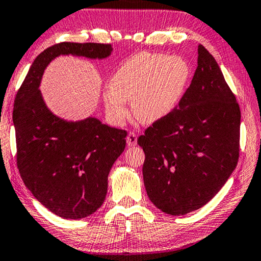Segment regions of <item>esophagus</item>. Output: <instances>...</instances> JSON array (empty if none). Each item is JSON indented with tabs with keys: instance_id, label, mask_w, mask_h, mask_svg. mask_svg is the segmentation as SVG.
Returning <instances> with one entry per match:
<instances>
[{
	"instance_id": "34e87169",
	"label": "esophagus",
	"mask_w": 261,
	"mask_h": 261,
	"mask_svg": "<svg viewBox=\"0 0 261 261\" xmlns=\"http://www.w3.org/2000/svg\"><path fill=\"white\" fill-rule=\"evenodd\" d=\"M126 143L129 146H135L137 144V135L135 132H129V135L126 137Z\"/></svg>"
}]
</instances>
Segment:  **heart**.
I'll return each instance as SVG.
<instances>
[{"label": "heart", "mask_w": 261, "mask_h": 261, "mask_svg": "<svg viewBox=\"0 0 261 261\" xmlns=\"http://www.w3.org/2000/svg\"><path fill=\"white\" fill-rule=\"evenodd\" d=\"M192 68L186 59L159 53H138L119 65L102 94L112 123L120 125L129 116L126 101L141 123L166 118L181 102Z\"/></svg>", "instance_id": "b5f03b06"}]
</instances>
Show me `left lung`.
<instances>
[{"mask_svg":"<svg viewBox=\"0 0 261 261\" xmlns=\"http://www.w3.org/2000/svg\"><path fill=\"white\" fill-rule=\"evenodd\" d=\"M192 84L174 112L139 136L149 199L170 215L208 203L239 160L241 112L218 62L202 45Z\"/></svg>","mask_w":261,"mask_h":261,"instance_id":"1","label":"left lung"}]
</instances>
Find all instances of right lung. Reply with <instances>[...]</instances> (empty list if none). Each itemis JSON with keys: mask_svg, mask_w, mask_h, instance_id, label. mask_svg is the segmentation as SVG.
<instances>
[{"mask_svg": "<svg viewBox=\"0 0 261 261\" xmlns=\"http://www.w3.org/2000/svg\"><path fill=\"white\" fill-rule=\"evenodd\" d=\"M110 43L61 42L35 58L14 100L16 163L25 187L62 219L86 218L104 202L108 176L125 149V130L93 117L67 122L53 115L39 86L43 71L59 56L105 59Z\"/></svg>", "mask_w": 261, "mask_h": 261, "instance_id": "right-lung-1", "label": "right lung"}]
</instances>
